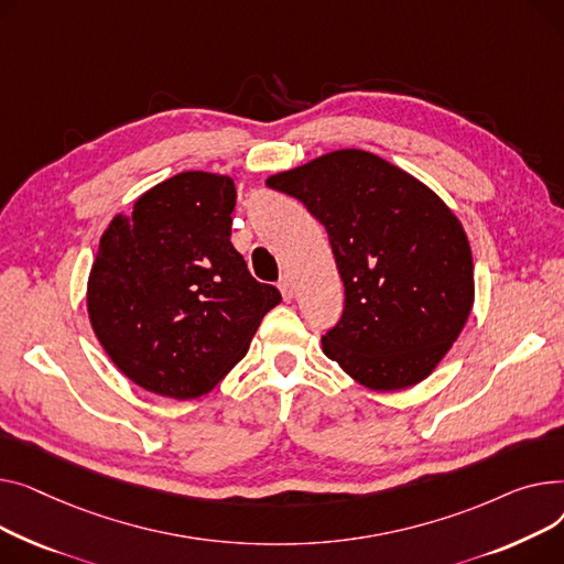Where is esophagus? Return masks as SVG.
Segmentation results:
<instances>
[{"label":"esophagus","instance_id":"esophagus-1","mask_svg":"<svg viewBox=\"0 0 564 564\" xmlns=\"http://www.w3.org/2000/svg\"><path fill=\"white\" fill-rule=\"evenodd\" d=\"M278 289L282 291L284 301H291V297H293V282H291L289 278H282V280L278 282Z\"/></svg>","mask_w":564,"mask_h":564}]
</instances>
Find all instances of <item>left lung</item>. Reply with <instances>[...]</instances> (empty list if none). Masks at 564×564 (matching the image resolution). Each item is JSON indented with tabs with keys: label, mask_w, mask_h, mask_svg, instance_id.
<instances>
[{
	"label": "left lung",
	"mask_w": 564,
	"mask_h": 564,
	"mask_svg": "<svg viewBox=\"0 0 564 564\" xmlns=\"http://www.w3.org/2000/svg\"><path fill=\"white\" fill-rule=\"evenodd\" d=\"M323 223L344 312L323 352L359 384L405 389L433 373L474 305L465 229L425 184L364 150H337L269 177Z\"/></svg>",
	"instance_id": "left-lung-1"
}]
</instances>
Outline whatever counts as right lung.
<instances>
[{
  "label": "right lung",
  "instance_id": "1",
  "mask_svg": "<svg viewBox=\"0 0 564 564\" xmlns=\"http://www.w3.org/2000/svg\"><path fill=\"white\" fill-rule=\"evenodd\" d=\"M235 182L180 173L116 216L88 278V316L116 367L186 401L212 391L248 352L282 295L257 282L231 237Z\"/></svg>",
  "mask_w": 564,
  "mask_h": 564
}]
</instances>
